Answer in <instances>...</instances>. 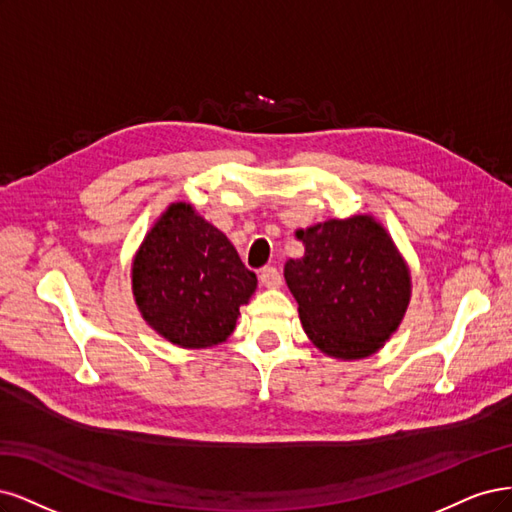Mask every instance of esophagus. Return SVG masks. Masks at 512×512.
Listing matches in <instances>:
<instances>
[{
    "label": "esophagus",
    "instance_id": "obj_1",
    "mask_svg": "<svg viewBox=\"0 0 512 512\" xmlns=\"http://www.w3.org/2000/svg\"><path fill=\"white\" fill-rule=\"evenodd\" d=\"M259 283L266 289H278L280 283H283V278H280V272L276 268L268 266L259 272Z\"/></svg>",
    "mask_w": 512,
    "mask_h": 512
}]
</instances>
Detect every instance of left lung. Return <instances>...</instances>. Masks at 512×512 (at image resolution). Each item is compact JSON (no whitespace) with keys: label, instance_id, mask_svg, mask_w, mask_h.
<instances>
[{"label":"left lung","instance_id":"left-lung-1","mask_svg":"<svg viewBox=\"0 0 512 512\" xmlns=\"http://www.w3.org/2000/svg\"><path fill=\"white\" fill-rule=\"evenodd\" d=\"M304 257L285 263L310 342L332 359L381 351L398 332L412 293L410 268L372 214L327 219L295 232Z\"/></svg>","mask_w":512,"mask_h":512}]
</instances>
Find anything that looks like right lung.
<instances>
[{
    "label": "right lung",
    "instance_id": "obj_1",
    "mask_svg": "<svg viewBox=\"0 0 512 512\" xmlns=\"http://www.w3.org/2000/svg\"><path fill=\"white\" fill-rule=\"evenodd\" d=\"M257 289L234 244L189 202H172L131 259V291L148 327L183 349L225 342Z\"/></svg>",
    "mask_w": 512,
    "mask_h": 512
}]
</instances>
